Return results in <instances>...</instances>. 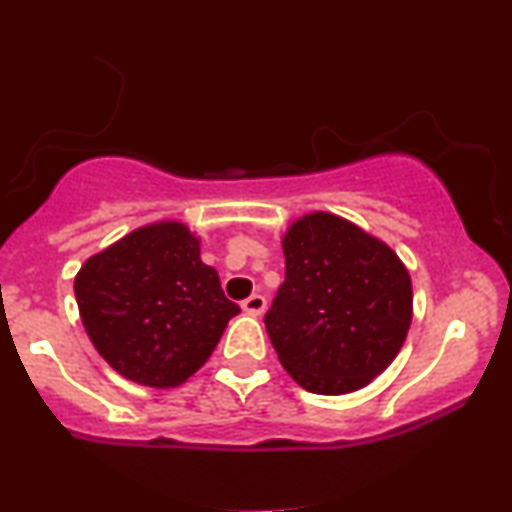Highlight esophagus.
Masks as SVG:
<instances>
[{
	"label": "esophagus",
	"mask_w": 512,
	"mask_h": 512,
	"mask_svg": "<svg viewBox=\"0 0 512 512\" xmlns=\"http://www.w3.org/2000/svg\"><path fill=\"white\" fill-rule=\"evenodd\" d=\"M265 307H268V300H265L263 296H258V293L249 296L247 300H242V310L251 314V317H261V314L265 312Z\"/></svg>",
	"instance_id": "1"
}]
</instances>
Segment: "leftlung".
<instances>
[{
    "mask_svg": "<svg viewBox=\"0 0 512 512\" xmlns=\"http://www.w3.org/2000/svg\"><path fill=\"white\" fill-rule=\"evenodd\" d=\"M286 279L265 331L286 373L321 396L366 387L401 352L412 282L380 237L331 212L303 214L282 235Z\"/></svg>",
    "mask_w": 512,
    "mask_h": 512,
    "instance_id": "1",
    "label": "left lung"
}]
</instances>
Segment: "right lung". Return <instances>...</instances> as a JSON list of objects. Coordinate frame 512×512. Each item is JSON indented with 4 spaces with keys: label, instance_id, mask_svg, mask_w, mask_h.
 <instances>
[{
    "label": "right lung",
    "instance_id": "right-lung-1",
    "mask_svg": "<svg viewBox=\"0 0 512 512\" xmlns=\"http://www.w3.org/2000/svg\"><path fill=\"white\" fill-rule=\"evenodd\" d=\"M90 342L118 375L170 389L205 366L240 307L202 263L200 237L163 219L97 251L74 277Z\"/></svg>",
    "mask_w": 512,
    "mask_h": 512
}]
</instances>
